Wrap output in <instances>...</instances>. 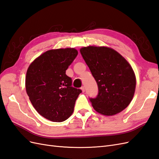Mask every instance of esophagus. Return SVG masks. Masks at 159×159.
Returning a JSON list of instances; mask_svg holds the SVG:
<instances>
[{
	"label": "esophagus",
	"instance_id": "obj_1",
	"mask_svg": "<svg viewBox=\"0 0 159 159\" xmlns=\"http://www.w3.org/2000/svg\"><path fill=\"white\" fill-rule=\"evenodd\" d=\"M81 90H82L83 92H84V91H85V88H84V86H83V87H81Z\"/></svg>",
	"mask_w": 159,
	"mask_h": 159
}]
</instances>
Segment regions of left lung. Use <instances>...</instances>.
Returning a JSON list of instances; mask_svg holds the SVG:
<instances>
[{
  "label": "left lung",
  "mask_w": 159,
  "mask_h": 159,
  "mask_svg": "<svg viewBox=\"0 0 159 159\" xmlns=\"http://www.w3.org/2000/svg\"><path fill=\"white\" fill-rule=\"evenodd\" d=\"M80 52L97 83L96 98H90L94 109L106 116L115 115L129 106L133 98L136 77L125 58L114 49L89 46Z\"/></svg>",
  "instance_id": "obj_1"
}]
</instances>
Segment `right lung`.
I'll return each instance as SVG.
<instances>
[{
	"label": "right lung",
	"instance_id": "right-lung-1",
	"mask_svg": "<svg viewBox=\"0 0 159 159\" xmlns=\"http://www.w3.org/2000/svg\"><path fill=\"white\" fill-rule=\"evenodd\" d=\"M77 54L72 48L50 50L36 58L27 70L26 93L36 111L49 120L69 119L82 93L72 87V79L66 75Z\"/></svg>",
	"mask_w": 159,
	"mask_h": 159
}]
</instances>
